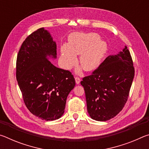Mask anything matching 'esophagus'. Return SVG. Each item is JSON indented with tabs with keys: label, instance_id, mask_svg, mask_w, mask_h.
Masks as SVG:
<instances>
[{
	"label": "esophagus",
	"instance_id": "1",
	"mask_svg": "<svg viewBox=\"0 0 149 149\" xmlns=\"http://www.w3.org/2000/svg\"><path fill=\"white\" fill-rule=\"evenodd\" d=\"M75 83H76L77 84H79V83L81 81V79H80L79 77H75Z\"/></svg>",
	"mask_w": 149,
	"mask_h": 149
}]
</instances>
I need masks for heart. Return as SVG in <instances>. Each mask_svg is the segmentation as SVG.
<instances>
[{"mask_svg":"<svg viewBox=\"0 0 149 149\" xmlns=\"http://www.w3.org/2000/svg\"><path fill=\"white\" fill-rule=\"evenodd\" d=\"M107 51V43L100 41L97 33H73L68 44L61 47L60 62L63 68L69 70L76 64L77 55H80L79 63L83 69L93 71L99 66Z\"/></svg>","mask_w":149,"mask_h":149,"instance_id":"heart-1","label":"heart"}]
</instances>
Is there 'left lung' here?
Segmentation results:
<instances>
[{"mask_svg": "<svg viewBox=\"0 0 149 149\" xmlns=\"http://www.w3.org/2000/svg\"><path fill=\"white\" fill-rule=\"evenodd\" d=\"M134 75L132 58L125 46L119 54L108 56L91 75L83 78L81 84L92 119L107 121L123 109Z\"/></svg>", "mask_w": 149, "mask_h": 149, "instance_id": "1", "label": "left lung"}]
</instances>
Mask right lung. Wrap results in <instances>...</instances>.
I'll return each instance as SVG.
<instances>
[{"label":"right lung","instance_id":"obj_1","mask_svg":"<svg viewBox=\"0 0 149 149\" xmlns=\"http://www.w3.org/2000/svg\"><path fill=\"white\" fill-rule=\"evenodd\" d=\"M47 56L56 57V44L42 27L28 35L20 47L16 79L27 109L50 121L64 114L67 97L75 81L71 72L54 66Z\"/></svg>","mask_w":149,"mask_h":149}]
</instances>
